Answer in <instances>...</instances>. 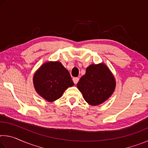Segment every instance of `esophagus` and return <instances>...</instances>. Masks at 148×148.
Returning a JSON list of instances; mask_svg holds the SVG:
<instances>
[{"label":"esophagus","mask_w":148,"mask_h":148,"mask_svg":"<svg viewBox=\"0 0 148 148\" xmlns=\"http://www.w3.org/2000/svg\"><path fill=\"white\" fill-rule=\"evenodd\" d=\"M73 82H74V83L75 84H76L77 82H78V81H79V78L77 77H73Z\"/></svg>","instance_id":"obj_1"}]
</instances>
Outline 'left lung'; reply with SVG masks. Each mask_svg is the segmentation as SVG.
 Instances as JSON below:
<instances>
[{
	"mask_svg": "<svg viewBox=\"0 0 148 148\" xmlns=\"http://www.w3.org/2000/svg\"><path fill=\"white\" fill-rule=\"evenodd\" d=\"M77 87L87 103L97 106L111 96L116 87V80L104 64H91L80 78Z\"/></svg>",
	"mask_w": 148,
	"mask_h": 148,
	"instance_id": "obj_1",
	"label": "left lung"
}]
</instances>
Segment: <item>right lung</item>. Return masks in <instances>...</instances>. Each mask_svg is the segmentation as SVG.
Wrapping results in <instances>:
<instances>
[{
  "instance_id": "add662e5",
  "label": "right lung",
  "mask_w": 148,
  "mask_h": 148,
  "mask_svg": "<svg viewBox=\"0 0 148 148\" xmlns=\"http://www.w3.org/2000/svg\"><path fill=\"white\" fill-rule=\"evenodd\" d=\"M33 83L37 92L49 102L59 99L69 87L74 86L69 71L57 61L42 65L34 74Z\"/></svg>"
}]
</instances>
